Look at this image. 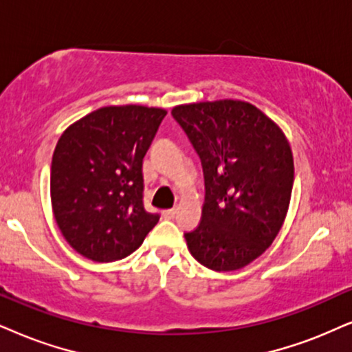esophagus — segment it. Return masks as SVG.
Returning a JSON list of instances; mask_svg holds the SVG:
<instances>
[{"label": "esophagus", "instance_id": "obj_1", "mask_svg": "<svg viewBox=\"0 0 352 352\" xmlns=\"http://www.w3.org/2000/svg\"><path fill=\"white\" fill-rule=\"evenodd\" d=\"M175 214H177V209H166V211H162L164 219H173Z\"/></svg>", "mask_w": 352, "mask_h": 352}]
</instances>
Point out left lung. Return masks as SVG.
Here are the masks:
<instances>
[{
  "label": "left lung",
  "mask_w": 352,
  "mask_h": 352,
  "mask_svg": "<svg viewBox=\"0 0 352 352\" xmlns=\"http://www.w3.org/2000/svg\"><path fill=\"white\" fill-rule=\"evenodd\" d=\"M172 115L199 154L204 172L201 221L185 232L198 263L219 273L263 255L291 203L294 157L286 135L245 100L175 105Z\"/></svg>",
  "instance_id": "left-lung-1"
}]
</instances>
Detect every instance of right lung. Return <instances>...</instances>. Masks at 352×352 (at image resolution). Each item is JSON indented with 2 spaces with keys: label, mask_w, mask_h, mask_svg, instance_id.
I'll list each match as a JSON object with an SVG mask.
<instances>
[{
  "label": "right lung",
  "mask_w": 352,
  "mask_h": 352,
  "mask_svg": "<svg viewBox=\"0 0 352 352\" xmlns=\"http://www.w3.org/2000/svg\"><path fill=\"white\" fill-rule=\"evenodd\" d=\"M166 109L109 105L63 131L52 159L55 221L79 255L99 263L128 256L159 216L143 206V159Z\"/></svg>",
  "instance_id": "add662e5"
}]
</instances>
